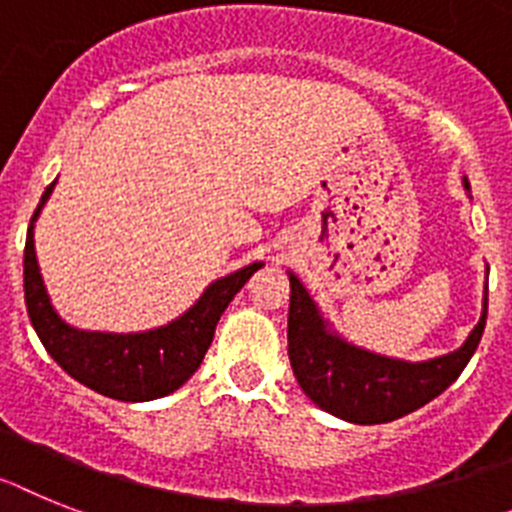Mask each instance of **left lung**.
I'll use <instances>...</instances> for the list:
<instances>
[{"label":"left lung","mask_w":512,"mask_h":512,"mask_svg":"<svg viewBox=\"0 0 512 512\" xmlns=\"http://www.w3.org/2000/svg\"><path fill=\"white\" fill-rule=\"evenodd\" d=\"M468 190V182L463 179ZM289 362L299 388L322 411L354 424H385L422 409L453 385L474 356L487 325V291L482 317L461 349L429 362H401L343 341L322 320L320 309L289 273Z\"/></svg>","instance_id":"left-lung-1"}]
</instances>
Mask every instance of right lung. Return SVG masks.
<instances>
[{"label": "right lung", "instance_id": "obj_1", "mask_svg": "<svg viewBox=\"0 0 512 512\" xmlns=\"http://www.w3.org/2000/svg\"><path fill=\"white\" fill-rule=\"evenodd\" d=\"M54 184L57 182L46 187L36 213L30 218L23 260L28 317L44 349L67 375L106 398L137 403L174 393L203 364L223 309L229 307L234 294L249 281V276L263 268V263H252L231 276L213 281L197 299L195 307L163 328L127 333V336L77 330L67 325L51 307L44 278L38 270L36 244H33V223L49 200Z\"/></svg>", "mask_w": 512, "mask_h": 512}]
</instances>
